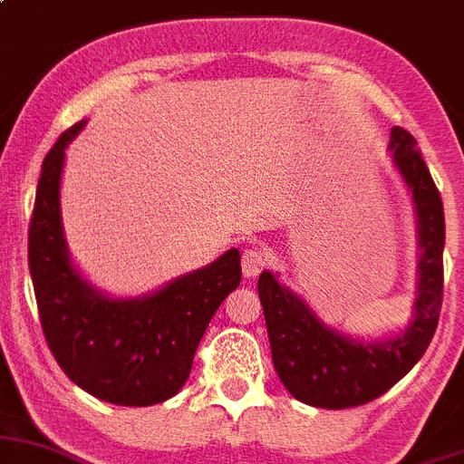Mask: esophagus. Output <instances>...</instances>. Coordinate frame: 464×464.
Returning a JSON list of instances; mask_svg holds the SVG:
<instances>
[{"mask_svg":"<svg viewBox=\"0 0 464 464\" xmlns=\"http://www.w3.org/2000/svg\"><path fill=\"white\" fill-rule=\"evenodd\" d=\"M267 261H270V256H267V252L263 250V247H258V246L247 247V250L243 252V261H241L243 274L250 278L258 276V274L267 267Z\"/></svg>","mask_w":464,"mask_h":464,"instance_id":"1","label":"esophagus"}]
</instances>
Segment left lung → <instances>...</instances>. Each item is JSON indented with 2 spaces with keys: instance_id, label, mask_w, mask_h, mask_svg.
Wrapping results in <instances>:
<instances>
[{
  "instance_id": "8db88e82",
  "label": "left lung",
  "mask_w": 464,
  "mask_h": 464,
  "mask_svg": "<svg viewBox=\"0 0 464 464\" xmlns=\"http://www.w3.org/2000/svg\"><path fill=\"white\" fill-rule=\"evenodd\" d=\"M390 148L416 203L422 247L413 321L401 336L382 343L352 341L323 325L296 294L278 285L272 272L258 276L274 370L296 401L312 407L347 410L382 396L420 361L438 327L445 283L442 198L410 132L393 128Z\"/></svg>"
}]
</instances>
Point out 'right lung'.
Masks as SVG:
<instances>
[{
  "instance_id": "1",
  "label": "right lung",
  "mask_w": 464,
  "mask_h": 464,
  "mask_svg": "<svg viewBox=\"0 0 464 464\" xmlns=\"http://www.w3.org/2000/svg\"><path fill=\"white\" fill-rule=\"evenodd\" d=\"M82 128L79 121L59 134L37 183L28 267L39 321L74 385L114 405H157L186 385L214 312L241 283V254L227 250L212 266L132 301H112L88 285L68 256L59 214L63 150Z\"/></svg>"
}]
</instances>
